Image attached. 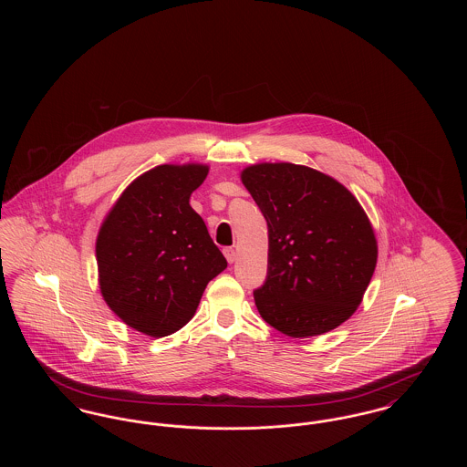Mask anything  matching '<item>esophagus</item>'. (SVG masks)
Masks as SVG:
<instances>
[{
    "label": "esophagus",
    "instance_id": "1",
    "mask_svg": "<svg viewBox=\"0 0 467 467\" xmlns=\"http://www.w3.org/2000/svg\"><path fill=\"white\" fill-rule=\"evenodd\" d=\"M223 255H225L227 263H231V265L236 261V250H234L233 246H227V248H223Z\"/></svg>",
    "mask_w": 467,
    "mask_h": 467
}]
</instances>
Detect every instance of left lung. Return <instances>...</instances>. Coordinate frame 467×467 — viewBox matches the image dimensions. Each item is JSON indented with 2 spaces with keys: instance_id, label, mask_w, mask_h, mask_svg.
<instances>
[{
  "instance_id": "obj_1",
  "label": "left lung",
  "mask_w": 467,
  "mask_h": 467,
  "mask_svg": "<svg viewBox=\"0 0 467 467\" xmlns=\"http://www.w3.org/2000/svg\"><path fill=\"white\" fill-rule=\"evenodd\" d=\"M242 182L267 223V276L254 290L261 317L292 337L329 333L362 301L378 259L371 223L333 177L292 162H261Z\"/></svg>"
}]
</instances>
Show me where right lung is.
<instances>
[{
	"label": "right lung",
	"instance_id": "obj_1",
	"mask_svg": "<svg viewBox=\"0 0 467 467\" xmlns=\"http://www.w3.org/2000/svg\"><path fill=\"white\" fill-rule=\"evenodd\" d=\"M206 175L204 164L156 166L128 185L101 223V296L140 333H177L194 317L208 282L227 267L189 204Z\"/></svg>",
	"mask_w": 467,
	"mask_h": 467
}]
</instances>
